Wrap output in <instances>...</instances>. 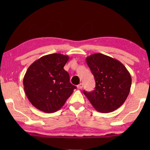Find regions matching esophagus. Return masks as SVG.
<instances>
[{
	"mask_svg": "<svg viewBox=\"0 0 150 150\" xmlns=\"http://www.w3.org/2000/svg\"><path fill=\"white\" fill-rule=\"evenodd\" d=\"M83 83H80L79 85H77V88H79V89H81V88H83Z\"/></svg>",
	"mask_w": 150,
	"mask_h": 150,
	"instance_id": "1",
	"label": "esophagus"
}]
</instances>
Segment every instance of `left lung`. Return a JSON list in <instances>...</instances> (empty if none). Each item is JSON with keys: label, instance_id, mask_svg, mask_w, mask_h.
I'll return each instance as SVG.
<instances>
[{"label": "left lung", "instance_id": "obj_1", "mask_svg": "<svg viewBox=\"0 0 150 150\" xmlns=\"http://www.w3.org/2000/svg\"><path fill=\"white\" fill-rule=\"evenodd\" d=\"M95 77L96 86L92 92L84 91L91 105L100 112L116 110L125 102L130 91L132 78L122 63L102 54L86 58Z\"/></svg>", "mask_w": 150, "mask_h": 150}]
</instances>
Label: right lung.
I'll list each match as a JSON object with an SVG mask.
<instances>
[{"label": "right lung", "instance_id": "obj_1", "mask_svg": "<svg viewBox=\"0 0 150 150\" xmlns=\"http://www.w3.org/2000/svg\"><path fill=\"white\" fill-rule=\"evenodd\" d=\"M69 56L60 54L44 55L27 69L23 79L25 93L32 105L52 113L62 107L77 87L63 69Z\"/></svg>", "mask_w": 150, "mask_h": 150}]
</instances>
